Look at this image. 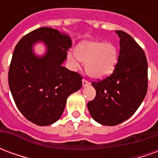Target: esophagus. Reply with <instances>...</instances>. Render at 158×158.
Segmentation results:
<instances>
[{
	"instance_id": "34e87169",
	"label": "esophagus",
	"mask_w": 158,
	"mask_h": 158,
	"mask_svg": "<svg viewBox=\"0 0 158 158\" xmlns=\"http://www.w3.org/2000/svg\"><path fill=\"white\" fill-rule=\"evenodd\" d=\"M82 84H83V87H86L89 85V81H87L85 79H83L82 80Z\"/></svg>"
}]
</instances>
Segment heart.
I'll use <instances>...</instances> for the list:
<instances>
[{
  "mask_svg": "<svg viewBox=\"0 0 158 158\" xmlns=\"http://www.w3.org/2000/svg\"><path fill=\"white\" fill-rule=\"evenodd\" d=\"M74 54L69 55V60L74 65H78V60L85 63L87 74L95 79L111 75L118 62V50L111 42L85 40L76 46Z\"/></svg>",
  "mask_w": 158,
  "mask_h": 158,
  "instance_id": "b5f03b06",
  "label": "heart"
}]
</instances>
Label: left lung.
<instances>
[{
    "label": "left lung",
    "mask_w": 158,
    "mask_h": 158,
    "mask_svg": "<svg viewBox=\"0 0 158 158\" xmlns=\"http://www.w3.org/2000/svg\"><path fill=\"white\" fill-rule=\"evenodd\" d=\"M118 59L113 74L93 82L96 95L87 104L92 118L102 125L113 126L129 118L146 97L147 61L145 52L135 40L122 30Z\"/></svg>",
    "instance_id": "left-lung-1"
}]
</instances>
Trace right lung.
<instances>
[{"label": "right lung", "mask_w": 158, "mask_h": 158, "mask_svg": "<svg viewBox=\"0 0 158 158\" xmlns=\"http://www.w3.org/2000/svg\"><path fill=\"white\" fill-rule=\"evenodd\" d=\"M45 45L43 55L33 46ZM69 37L42 27L23 36L16 45L8 73L9 88L17 107L30 122L51 125L58 120L67 98L82 87V77L62 63L71 47Z\"/></svg>", "instance_id": "1"}]
</instances>
